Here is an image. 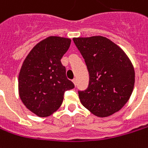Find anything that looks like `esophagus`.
<instances>
[{"label":"esophagus","mask_w":148,"mask_h":148,"mask_svg":"<svg viewBox=\"0 0 148 148\" xmlns=\"http://www.w3.org/2000/svg\"><path fill=\"white\" fill-rule=\"evenodd\" d=\"M73 82H74V85H76V82H77V80H76V78H74V79H73Z\"/></svg>","instance_id":"34e87169"}]
</instances>
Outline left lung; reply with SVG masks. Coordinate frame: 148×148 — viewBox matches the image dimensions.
Wrapping results in <instances>:
<instances>
[{
    "label": "left lung",
    "instance_id": "obj_1",
    "mask_svg": "<svg viewBox=\"0 0 148 148\" xmlns=\"http://www.w3.org/2000/svg\"><path fill=\"white\" fill-rule=\"evenodd\" d=\"M73 40L89 73L88 87L78 91L82 104L99 117L118 112L129 100L134 86V70L129 57L103 36Z\"/></svg>",
    "mask_w": 148,
    "mask_h": 148
}]
</instances>
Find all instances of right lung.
<instances>
[{
    "label": "right lung",
    "mask_w": 148,
    "mask_h": 148,
    "mask_svg": "<svg viewBox=\"0 0 148 148\" xmlns=\"http://www.w3.org/2000/svg\"><path fill=\"white\" fill-rule=\"evenodd\" d=\"M70 43L68 38L49 36L32 49L23 63L18 76L19 96L38 116H49L56 112L65 91L74 87L61 62Z\"/></svg>",
    "instance_id": "add662e5"
}]
</instances>
